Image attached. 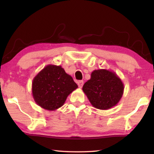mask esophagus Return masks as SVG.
I'll return each mask as SVG.
<instances>
[{
	"label": "esophagus",
	"mask_w": 154,
	"mask_h": 154,
	"mask_svg": "<svg viewBox=\"0 0 154 154\" xmlns=\"http://www.w3.org/2000/svg\"><path fill=\"white\" fill-rule=\"evenodd\" d=\"M77 84L79 88H82L83 85V81H79V82H77Z\"/></svg>",
	"instance_id": "1"
}]
</instances>
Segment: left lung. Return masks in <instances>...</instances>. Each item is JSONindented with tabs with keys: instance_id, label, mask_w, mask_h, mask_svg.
I'll return each mask as SVG.
<instances>
[{
	"instance_id": "8db88e82",
	"label": "left lung",
	"mask_w": 154,
	"mask_h": 154,
	"mask_svg": "<svg viewBox=\"0 0 154 154\" xmlns=\"http://www.w3.org/2000/svg\"><path fill=\"white\" fill-rule=\"evenodd\" d=\"M124 83L116 72L106 69L94 70L82 90L94 107L107 110L116 106L124 94Z\"/></svg>"
}]
</instances>
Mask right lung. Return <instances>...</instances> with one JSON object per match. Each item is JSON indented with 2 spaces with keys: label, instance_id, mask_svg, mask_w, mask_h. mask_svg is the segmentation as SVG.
Returning <instances> with one entry per match:
<instances>
[{
  "label": "right lung",
  "instance_id": "right-lung-1",
  "mask_svg": "<svg viewBox=\"0 0 154 154\" xmlns=\"http://www.w3.org/2000/svg\"><path fill=\"white\" fill-rule=\"evenodd\" d=\"M77 88L72 77L61 66L49 64L34 77L32 93L35 103L41 108L55 111Z\"/></svg>",
  "mask_w": 154,
  "mask_h": 154
}]
</instances>
